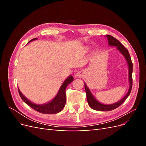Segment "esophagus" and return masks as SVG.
Listing matches in <instances>:
<instances>
[{"label": "esophagus", "instance_id": "obj_1", "mask_svg": "<svg viewBox=\"0 0 146 146\" xmlns=\"http://www.w3.org/2000/svg\"><path fill=\"white\" fill-rule=\"evenodd\" d=\"M83 76H84V73H83V72H77V74H76V76L77 77H83Z\"/></svg>", "mask_w": 146, "mask_h": 146}]
</instances>
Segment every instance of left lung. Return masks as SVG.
<instances>
[{
    "instance_id": "obj_1",
    "label": "left lung",
    "mask_w": 146,
    "mask_h": 146,
    "mask_svg": "<svg viewBox=\"0 0 146 146\" xmlns=\"http://www.w3.org/2000/svg\"><path fill=\"white\" fill-rule=\"evenodd\" d=\"M108 42V45L110 46H114L119 50V52L123 56L125 59L126 60L128 66H129V89L126 95L123 97V98L121 99L119 101L117 102L116 103H114L113 104H109L106 105L100 103L97 100L94 96L92 94L90 90L89 89L86 85V83H85V89L86 94V98L88 103L90 106V107L93 110H97V111H111V110L116 109V108L119 107L121 104H122L124 101L127 99V98L129 97L130 94V92L132 88V72H133V64H132V61L130 58V55L129 54V52L128 51L127 48L123 46L122 44L119 42L117 39L114 38L111 35H106Z\"/></svg>"
}]
</instances>
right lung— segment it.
Segmentation results:
<instances>
[{
    "mask_svg": "<svg viewBox=\"0 0 146 146\" xmlns=\"http://www.w3.org/2000/svg\"><path fill=\"white\" fill-rule=\"evenodd\" d=\"M38 38H33L30 40L28 43L34 40H36ZM74 80V78L72 76H69L65 81L61 85L58 93L56 94L55 98L48 102L44 104H36L30 101L28 99L22 94L18 88L19 94L21 98L25 104H27L31 108L36 110L38 112L43 114H56L60 112L64 107L66 104V88Z\"/></svg>",
    "mask_w": 146,
    "mask_h": 146,
    "instance_id": "add662e5",
    "label": "right lung"
}]
</instances>
